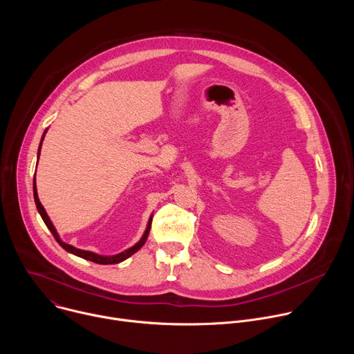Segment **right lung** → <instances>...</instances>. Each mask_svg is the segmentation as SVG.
Listing matches in <instances>:
<instances>
[{"label":"right lung","instance_id":"obj_1","mask_svg":"<svg viewBox=\"0 0 354 354\" xmlns=\"http://www.w3.org/2000/svg\"><path fill=\"white\" fill-rule=\"evenodd\" d=\"M46 133H47V129L44 130V133H43V136H41V140H40V144H39V149H37V161H39V157H40L41 142H43V140H44ZM33 197H35L36 209H37V212H39V214H40L41 220L44 221V224H46V227L50 230V232L53 234V236H55V239L59 242V245H60L63 249H66L67 252H70V254H73V255H75V257H80V258H82V259H86V261H91V262L99 263V265H113V263H120V262L126 261L127 258H130L133 254H136V252H137V250H138V249L145 243L147 236H148L149 230H151V221H153V214H151V216H149V218H148V223H147V227H145V231H144L142 236H141V238H140V241H138L137 243H134L131 248H127L126 250L120 252V254H118V255L105 257V255L95 254V252H91V250L78 249V248H75V246H73V245H70V243H66V242L60 238V235H59V232H57L56 227L53 225L52 220H50V217L47 216V213H46L44 207H43V206H41V203H40L39 196H37V187H36V178H33Z\"/></svg>","mask_w":354,"mask_h":354}]
</instances>
